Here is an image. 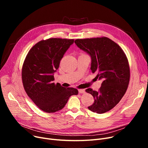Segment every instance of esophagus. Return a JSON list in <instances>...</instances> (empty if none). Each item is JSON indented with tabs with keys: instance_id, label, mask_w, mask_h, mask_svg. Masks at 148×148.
Listing matches in <instances>:
<instances>
[{
	"instance_id": "esophagus-1",
	"label": "esophagus",
	"mask_w": 148,
	"mask_h": 148,
	"mask_svg": "<svg viewBox=\"0 0 148 148\" xmlns=\"http://www.w3.org/2000/svg\"><path fill=\"white\" fill-rule=\"evenodd\" d=\"M79 92L80 94H84L86 91H85V89H79Z\"/></svg>"
}]
</instances>
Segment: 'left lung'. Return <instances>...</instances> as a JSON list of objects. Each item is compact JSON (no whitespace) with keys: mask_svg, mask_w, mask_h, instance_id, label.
I'll return each mask as SVG.
<instances>
[{"mask_svg":"<svg viewBox=\"0 0 148 148\" xmlns=\"http://www.w3.org/2000/svg\"><path fill=\"white\" fill-rule=\"evenodd\" d=\"M74 42L90 56L92 73L103 80L99 91L86 90L95 99L89 110L98 114L110 110L125 94L129 84L130 67L125 53L107 37L77 39Z\"/></svg>","mask_w":148,"mask_h":148,"instance_id":"8db88e82","label":"left lung"}]
</instances>
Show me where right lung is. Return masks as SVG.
Here are the masks:
<instances>
[{"label":"right lung","instance_id":"add662e5","mask_svg":"<svg viewBox=\"0 0 148 148\" xmlns=\"http://www.w3.org/2000/svg\"><path fill=\"white\" fill-rule=\"evenodd\" d=\"M74 40L50 38L36 43L31 49L22 68V82L29 98L41 110L54 113L63 108L78 90L54 84V73L59 68L65 52Z\"/></svg>","mask_w":148,"mask_h":148}]
</instances>
